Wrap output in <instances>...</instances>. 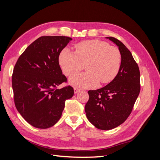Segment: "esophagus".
<instances>
[{
    "label": "esophagus",
    "mask_w": 160,
    "mask_h": 160,
    "mask_svg": "<svg viewBox=\"0 0 160 160\" xmlns=\"http://www.w3.org/2000/svg\"><path fill=\"white\" fill-rule=\"evenodd\" d=\"M79 91H80L79 89H77L76 88H74V93H75V94H77Z\"/></svg>",
    "instance_id": "esophagus-1"
}]
</instances>
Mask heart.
I'll return each instance as SVG.
<instances>
[{
  "instance_id": "heart-1",
  "label": "heart",
  "mask_w": 160,
  "mask_h": 160,
  "mask_svg": "<svg viewBox=\"0 0 160 160\" xmlns=\"http://www.w3.org/2000/svg\"><path fill=\"white\" fill-rule=\"evenodd\" d=\"M75 52L62 49L59 62L64 73L71 76L83 68L86 72L77 74L69 83L81 88H92L101 83H108L117 76L122 65V54L118 48L99 40L80 42L75 46Z\"/></svg>"
}]
</instances>
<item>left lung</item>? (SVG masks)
Masks as SVG:
<instances>
[{
  "mask_svg": "<svg viewBox=\"0 0 160 160\" xmlns=\"http://www.w3.org/2000/svg\"><path fill=\"white\" fill-rule=\"evenodd\" d=\"M119 47L122 65L115 78L103 88L88 91L85 111L95 128L109 130L122 124L132 113L140 92V72L132 53L114 37H106Z\"/></svg>",
  "mask_w": 160,
  "mask_h": 160,
  "instance_id": "obj_1",
  "label": "left lung"
}]
</instances>
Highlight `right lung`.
I'll return each instance as SVG.
<instances>
[{
    "label": "right lung",
    "instance_id": "right-lung-1",
    "mask_svg": "<svg viewBox=\"0 0 160 160\" xmlns=\"http://www.w3.org/2000/svg\"><path fill=\"white\" fill-rule=\"evenodd\" d=\"M72 38L64 36H42L28 46L14 67L12 86L16 108L33 127L47 129L61 117L65 101L74 94L59 63L61 51Z\"/></svg>",
    "mask_w": 160,
    "mask_h": 160
}]
</instances>
